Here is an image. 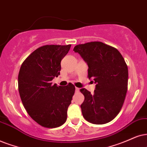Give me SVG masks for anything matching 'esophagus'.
<instances>
[{"label": "esophagus", "mask_w": 147, "mask_h": 147, "mask_svg": "<svg viewBox=\"0 0 147 147\" xmlns=\"http://www.w3.org/2000/svg\"><path fill=\"white\" fill-rule=\"evenodd\" d=\"M75 91H76V92H79V88H78V87H76Z\"/></svg>", "instance_id": "obj_1"}]
</instances>
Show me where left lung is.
I'll return each mask as SVG.
<instances>
[{
  "instance_id": "1",
  "label": "left lung",
  "mask_w": 147,
  "mask_h": 147,
  "mask_svg": "<svg viewBox=\"0 0 147 147\" xmlns=\"http://www.w3.org/2000/svg\"><path fill=\"white\" fill-rule=\"evenodd\" d=\"M73 51L88 65L89 79L95 81L93 94L80 90L85 96L81 105L83 117L94 124L109 123L119 114L127 90V66L116 48L102 42L80 44Z\"/></svg>"
}]
</instances>
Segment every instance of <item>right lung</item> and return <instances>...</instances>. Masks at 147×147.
<instances>
[{
	"label": "right lung",
	"mask_w": 147,
	"mask_h": 147,
	"mask_svg": "<svg viewBox=\"0 0 147 147\" xmlns=\"http://www.w3.org/2000/svg\"><path fill=\"white\" fill-rule=\"evenodd\" d=\"M71 45H47L36 49L22 63L18 75V90L22 104L33 120L42 127L63 125L75 94L72 83L66 86L52 85L60 75L61 61Z\"/></svg>",
	"instance_id": "right-lung-1"
}]
</instances>
